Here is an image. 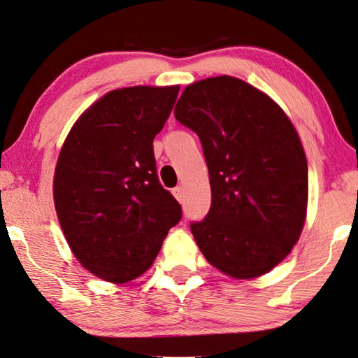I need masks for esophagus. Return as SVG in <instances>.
<instances>
[{
	"mask_svg": "<svg viewBox=\"0 0 358 358\" xmlns=\"http://www.w3.org/2000/svg\"><path fill=\"white\" fill-rule=\"evenodd\" d=\"M173 195L176 196V200H178L179 203L184 201V189L182 187H176V189L173 190Z\"/></svg>",
	"mask_w": 358,
	"mask_h": 358,
	"instance_id": "esophagus-1",
	"label": "esophagus"
}]
</instances>
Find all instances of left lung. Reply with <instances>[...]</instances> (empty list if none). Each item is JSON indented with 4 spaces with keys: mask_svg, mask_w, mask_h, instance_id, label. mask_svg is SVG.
<instances>
[{
    "mask_svg": "<svg viewBox=\"0 0 358 358\" xmlns=\"http://www.w3.org/2000/svg\"><path fill=\"white\" fill-rule=\"evenodd\" d=\"M174 117L201 141L210 209L190 225L210 265L255 279L294 249L308 210V162L284 109L233 76L187 85Z\"/></svg>",
    "mask_w": 358,
    "mask_h": 358,
    "instance_id": "left-lung-1",
    "label": "left lung"
}]
</instances>
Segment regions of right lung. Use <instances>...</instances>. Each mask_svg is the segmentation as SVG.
Instances as JSON below:
<instances>
[{
  "label": "right lung",
  "instance_id": "obj_1",
  "mask_svg": "<svg viewBox=\"0 0 358 358\" xmlns=\"http://www.w3.org/2000/svg\"><path fill=\"white\" fill-rule=\"evenodd\" d=\"M179 85L108 92L76 120L58 154L54 203L73 255L113 284L152 266L180 204L158 182L154 138Z\"/></svg>",
  "mask_w": 358,
  "mask_h": 358
}]
</instances>
